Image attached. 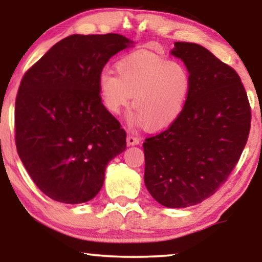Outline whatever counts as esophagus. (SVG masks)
<instances>
[{"instance_id":"1","label":"esophagus","mask_w":262,"mask_h":262,"mask_svg":"<svg viewBox=\"0 0 262 262\" xmlns=\"http://www.w3.org/2000/svg\"><path fill=\"white\" fill-rule=\"evenodd\" d=\"M126 142H127V145L128 146H134V145H138L139 144V139L137 137H134V136H131V135L127 136Z\"/></svg>"}]
</instances>
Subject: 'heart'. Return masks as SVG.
<instances>
[{"label":"heart","mask_w":262,"mask_h":262,"mask_svg":"<svg viewBox=\"0 0 262 262\" xmlns=\"http://www.w3.org/2000/svg\"><path fill=\"white\" fill-rule=\"evenodd\" d=\"M116 71L117 76L103 71L98 80L101 102L110 114L119 116L132 98L131 126L159 131L180 118L192 89V75L185 64L142 50L118 60Z\"/></svg>","instance_id":"obj_1"}]
</instances>
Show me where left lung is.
<instances>
[{
	"instance_id": "obj_1",
	"label": "left lung",
	"mask_w": 262,
	"mask_h": 262,
	"mask_svg": "<svg viewBox=\"0 0 262 262\" xmlns=\"http://www.w3.org/2000/svg\"><path fill=\"white\" fill-rule=\"evenodd\" d=\"M170 55L191 73V94L180 118L143 143L144 184L161 205L180 209L227 181L248 139L250 107L237 73L207 49L177 41Z\"/></svg>"
}]
</instances>
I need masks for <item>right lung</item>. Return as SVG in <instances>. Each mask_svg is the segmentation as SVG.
Returning a JSON list of instances; mask_svg holds the SVG:
<instances>
[{
  "instance_id": "obj_1",
  "label": "right lung",
  "mask_w": 262,
  "mask_h": 262,
  "mask_svg": "<svg viewBox=\"0 0 262 262\" xmlns=\"http://www.w3.org/2000/svg\"><path fill=\"white\" fill-rule=\"evenodd\" d=\"M135 42L121 34H73L53 45L20 83L15 142L38 188L59 203L94 198L126 134L103 107L98 80L111 57Z\"/></svg>"
}]
</instances>
